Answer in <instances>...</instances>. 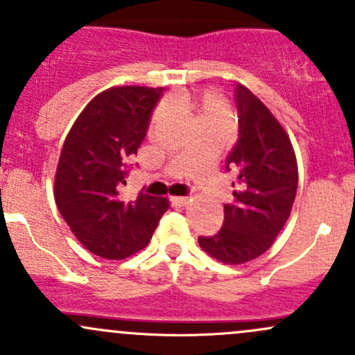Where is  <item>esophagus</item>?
<instances>
[{
    "mask_svg": "<svg viewBox=\"0 0 355 355\" xmlns=\"http://www.w3.org/2000/svg\"><path fill=\"white\" fill-rule=\"evenodd\" d=\"M173 202L178 204V206H187L190 202L189 197H173Z\"/></svg>",
    "mask_w": 355,
    "mask_h": 355,
    "instance_id": "esophagus-1",
    "label": "esophagus"
}]
</instances>
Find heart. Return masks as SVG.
I'll return each instance as SVG.
<instances>
[{
	"mask_svg": "<svg viewBox=\"0 0 355 355\" xmlns=\"http://www.w3.org/2000/svg\"><path fill=\"white\" fill-rule=\"evenodd\" d=\"M185 103L196 117L197 124H219L226 128L233 125V110L225 96L216 89H204L196 95H190Z\"/></svg>",
	"mask_w": 355,
	"mask_h": 355,
	"instance_id": "1",
	"label": "heart"
}]
</instances>
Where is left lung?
Segmentation results:
<instances>
[{
  "mask_svg": "<svg viewBox=\"0 0 355 355\" xmlns=\"http://www.w3.org/2000/svg\"><path fill=\"white\" fill-rule=\"evenodd\" d=\"M234 102L240 137L226 159L233 171V204L212 236H199L207 255L240 266L266 253L291 216L297 190L296 153L281 122L248 88L238 85Z\"/></svg>",
  "mask_w": 355,
  "mask_h": 355,
  "instance_id": "left-lung-1",
  "label": "left lung"
}]
</instances>
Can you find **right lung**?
Segmentation results:
<instances>
[{
	"label": "right lung",
	"mask_w": 355,
	"mask_h": 355,
	"mask_svg": "<svg viewBox=\"0 0 355 355\" xmlns=\"http://www.w3.org/2000/svg\"><path fill=\"white\" fill-rule=\"evenodd\" d=\"M163 88L114 87L98 93L69 129L54 177V199L85 248L109 260L143 250L168 199L139 192L122 200L128 163L146 137L151 112Z\"/></svg>",
	"instance_id": "right-lung-1"
}]
</instances>
